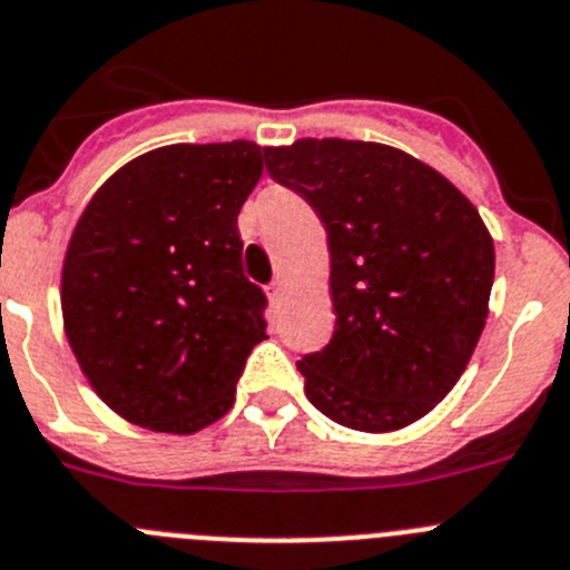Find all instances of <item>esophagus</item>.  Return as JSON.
<instances>
[{"label":"esophagus","instance_id":"34e87169","mask_svg":"<svg viewBox=\"0 0 570 570\" xmlns=\"http://www.w3.org/2000/svg\"><path fill=\"white\" fill-rule=\"evenodd\" d=\"M266 295H269V301H273V304H281V297H284V281H275V284H269Z\"/></svg>","mask_w":570,"mask_h":570}]
</instances>
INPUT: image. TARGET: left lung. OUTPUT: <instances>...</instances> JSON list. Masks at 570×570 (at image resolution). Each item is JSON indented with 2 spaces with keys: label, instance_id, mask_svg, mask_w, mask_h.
<instances>
[{
  "label": "left lung",
  "instance_id": "1",
  "mask_svg": "<svg viewBox=\"0 0 570 570\" xmlns=\"http://www.w3.org/2000/svg\"><path fill=\"white\" fill-rule=\"evenodd\" d=\"M264 156L330 240L335 332L297 361L306 397L355 432L412 425L454 389L483 335L489 227L449 178L397 147L301 138Z\"/></svg>",
  "mask_w": 570,
  "mask_h": 570
}]
</instances>
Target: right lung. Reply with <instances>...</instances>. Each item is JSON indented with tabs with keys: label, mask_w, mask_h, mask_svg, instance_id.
Segmentation results:
<instances>
[{
	"label": "right lung",
	"mask_w": 570,
	"mask_h": 570,
	"mask_svg": "<svg viewBox=\"0 0 570 570\" xmlns=\"http://www.w3.org/2000/svg\"><path fill=\"white\" fill-rule=\"evenodd\" d=\"M264 173L255 141L167 145L112 173L70 235L61 317L87 383L130 423L196 434L235 403L266 337L238 213Z\"/></svg>",
	"instance_id": "obj_1"
}]
</instances>
